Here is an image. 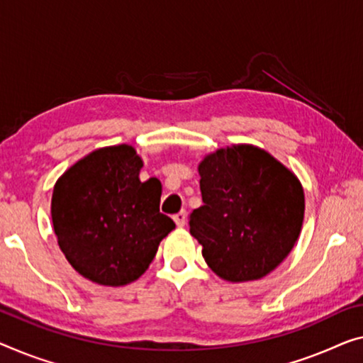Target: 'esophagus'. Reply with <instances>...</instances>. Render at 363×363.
<instances>
[{"mask_svg": "<svg viewBox=\"0 0 363 363\" xmlns=\"http://www.w3.org/2000/svg\"><path fill=\"white\" fill-rule=\"evenodd\" d=\"M172 218H174V221H176V225L179 226V228H182L184 225H186V220H187V213L186 212H179V213H176L174 216H172Z\"/></svg>", "mask_w": 363, "mask_h": 363, "instance_id": "esophagus-1", "label": "esophagus"}]
</instances>
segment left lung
Masks as SVG:
<instances>
[{"label": "left lung", "mask_w": 363, "mask_h": 363, "mask_svg": "<svg viewBox=\"0 0 363 363\" xmlns=\"http://www.w3.org/2000/svg\"><path fill=\"white\" fill-rule=\"evenodd\" d=\"M203 205L189 215L207 266L226 282H251L294 250L305 216L301 182L269 151L240 143L199 163Z\"/></svg>", "instance_id": "obj_1"}]
</instances>
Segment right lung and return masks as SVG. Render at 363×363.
Here are the masks:
<instances>
[{"mask_svg": "<svg viewBox=\"0 0 363 363\" xmlns=\"http://www.w3.org/2000/svg\"><path fill=\"white\" fill-rule=\"evenodd\" d=\"M132 145L91 151L58 177L52 223L58 246L79 275L106 286L142 277L163 238L176 228L160 212L161 182L140 181Z\"/></svg>", "mask_w": 363, "mask_h": 363, "instance_id": "right-lung-1", "label": "right lung"}]
</instances>
